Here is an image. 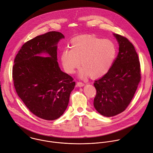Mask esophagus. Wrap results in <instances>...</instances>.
I'll return each instance as SVG.
<instances>
[{
  "instance_id": "obj_1",
  "label": "esophagus",
  "mask_w": 153,
  "mask_h": 153,
  "mask_svg": "<svg viewBox=\"0 0 153 153\" xmlns=\"http://www.w3.org/2000/svg\"><path fill=\"white\" fill-rule=\"evenodd\" d=\"M76 84H77V85L79 86V87H82V86H84V84L83 82H77Z\"/></svg>"
}]
</instances>
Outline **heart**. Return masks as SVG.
I'll use <instances>...</instances> for the list:
<instances>
[{
	"label": "heart",
	"mask_w": 153,
	"mask_h": 153,
	"mask_svg": "<svg viewBox=\"0 0 153 153\" xmlns=\"http://www.w3.org/2000/svg\"><path fill=\"white\" fill-rule=\"evenodd\" d=\"M71 49H64L60 59L65 71L75 73L80 65V76L90 75L98 78L106 74L111 68L116 54L115 45L108 39H101L91 35H84L73 39Z\"/></svg>",
	"instance_id": "obj_1"
}]
</instances>
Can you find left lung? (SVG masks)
Segmentation results:
<instances>
[{
  "mask_svg": "<svg viewBox=\"0 0 153 153\" xmlns=\"http://www.w3.org/2000/svg\"><path fill=\"white\" fill-rule=\"evenodd\" d=\"M119 43V53L108 71L94 86L97 95L94 105L106 117L123 112L131 102L141 79L138 55L125 37L113 34Z\"/></svg>",
  "mask_w": 153,
  "mask_h": 153,
  "instance_id": "obj_1",
  "label": "left lung"
}]
</instances>
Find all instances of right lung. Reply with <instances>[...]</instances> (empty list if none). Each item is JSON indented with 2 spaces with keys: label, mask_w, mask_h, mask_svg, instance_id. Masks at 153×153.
Segmentation results:
<instances>
[{
  "label": "right lung",
  "mask_w": 153,
  "mask_h": 153,
  "mask_svg": "<svg viewBox=\"0 0 153 153\" xmlns=\"http://www.w3.org/2000/svg\"><path fill=\"white\" fill-rule=\"evenodd\" d=\"M63 38L56 31L38 36L26 42L14 59L13 80L18 96L30 112L45 120L64 113L75 85L57 62L56 45ZM42 53L49 56H41Z\"/></svg>",
  "instance_id": "add662e5"
}]
</instances>
